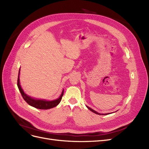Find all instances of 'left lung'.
Listing matches in <instances>:
<instances>
[{
	"mask_svg": "<svg viewBox=\"0 0 149 149\" xmlns=\"http://www.w3.org/2000/svg\"><path fill=\"white\" fill-rule=\"evenodd\" d=\"M86 106V107H88V109H89L90 111H92L93 112H94V113H95V114H98V115H107V114H110V113H106V114H101V113H100V112H97V111H94V109H92V108L89 107V106Z\"/></svg>",
	"mask_w": 149,
	"mask_h": 149,
	"instance_id": "obj_1",
	"label": "left lung"
}]
</instances>
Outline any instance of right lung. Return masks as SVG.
I'll use <instances>...</instances> for the list:
<instances>
[{"label": "right lung", "instance_id": "right-lung-1", "mask_svg": "<svg viewBox=\"0 0 149 149\" xmlns=\"http://www.w3.org/2000/svg\"><path fill=\"white\" fill-rule=\"evenodd\" d=\"M20 70L19 71V75H18L17 86H18V88H19V91L22 94V97H23V98L24 99V100L26 102H27L30 106L37 108V109H51V108H53V107H55L59 104V103L60 102L61 99H62V96H63L64 89H63L61 94H60L59 97L56 99V100H52V101H48L46 100H42V99L34 98L33 97L28 95V94H26L24 92L23 89L22 88L21 85H20Z\"/></svg>", "mask_w": 149, "mask_h": 149}]
</instances>
